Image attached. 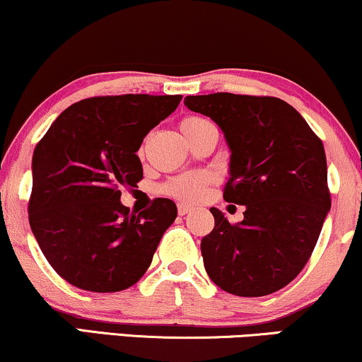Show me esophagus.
Here are the masks:
<instances>
[{"label": "esophagus", "mask_w": 362, "mask_h": 362, "mask_svg": "<svg viewBox=\"0 0 362 362\" xmlns=\"http://www.w3.org/2000/svg\"><path fill=\"white\" fill-rule=\"evenodd\" d=\"M177 210H178V215H187L189 212H192V210H194V207H192V205H189V204H178Z\"/></svg>", "instance_id": "34e87169"}]
</instances>
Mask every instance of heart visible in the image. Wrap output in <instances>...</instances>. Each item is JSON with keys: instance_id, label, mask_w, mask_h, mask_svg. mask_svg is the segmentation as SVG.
Returning a JSON list of instances; mask_svg holds the SVG:
<instances>
[{"instance_id": "heart-1", "label": "heart", "mask_w": 362, "mask_h": 362, "mask_svg": "<svg viewBox=\"0 0 362 362\" xmlns=\"http://www.w3.org/2000/svg\"><path fill=\"white\" fill-rule=\"evenodd\" d=\"M209 120H205L202 117H187L180 122V130L184 134L185 139H189L192 134H195L200 127H204ZM209 187V177L204 173H185V175L172 178L170 182H167L163 190L168 195L175 197L180 200H199L202 199Z\"/></svg>"}]
</instances>
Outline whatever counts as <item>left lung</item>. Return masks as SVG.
<instances>
[{
    "mask_svg": "<svg viewBox=\"0 0 362 362\" xmlns=\"http://www.w3.org/2000/svg\"><path fill=\"white\" fill-rule=\"evenodd\" d=\"M184 103L222 128L232 152L223 200L245 205L237 223L210 209L215 227L200 244L205 271L228 294H272L308 264L331 209L322 141L276 97L210 93Z\"/></svg>",
    "mask_w": 362,
    "mask_h": 362,
    "instance_id": "8db88e82",
    "label": "left lung"
}]
</instances>
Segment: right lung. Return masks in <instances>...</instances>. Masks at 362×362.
<instances>
[{"label": "right lung", "mask_w": 362, "mask_h": 362, "mask_svg": "<svg viewBox=\"0 0 362 362\" xmlns=\"http://www.w3.org/2000/svg\"><path fill=\"white\" fill-rule=\"evenodd\" d=\"M180 100L132 93L85 98L68 107L36 145L30 227L49 265L71 286L118 292L147 272L177 205L155 199L136 215L120 202V187L144 178L136 155L141 141Z\"/></svg>", "instance_id": "right-lung-1"}]
</instances>
